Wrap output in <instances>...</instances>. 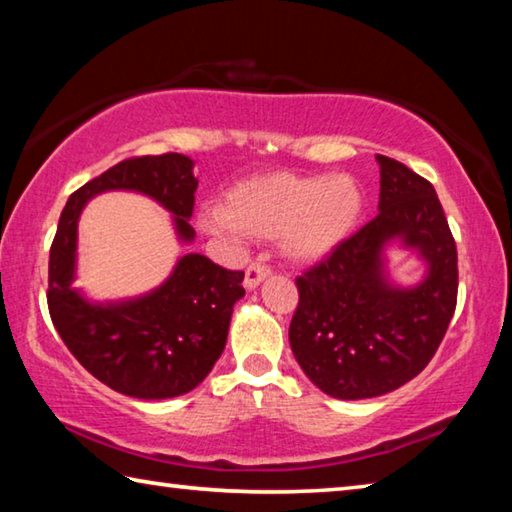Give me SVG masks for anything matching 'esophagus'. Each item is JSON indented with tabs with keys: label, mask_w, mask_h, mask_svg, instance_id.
<instances>
[{
	"label": "esophagus",
	"mask_w": 512,
	"mask_h": 512,
	"mask_svg": "<svg viewBox=\"0 0 512 512\" xmlns=\"http://www.w3.org/2000/svg\"><path fill=\"white\" fill-rule=\"evenodd\" d=\"M268 275H271V266H266L262 262H253V264L246 268L244 284H246L248 289H257L259 284H262Z\"/></svg>",
	"instance_id": "esophagus-1"
}]
</instances>
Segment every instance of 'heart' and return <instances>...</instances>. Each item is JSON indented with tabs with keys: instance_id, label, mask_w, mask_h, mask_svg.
<instances>
[{
	"instance_id": "heart-1",
	"label": "heart",
	"mask_w": 512,
	"mask_h": 512,
	"mask_svg": "<svg viewBox=\"0 0 512 512\" xmlns=\"http://www.w3.org/2000/svg\"><path fill=\"white\" fill-rule=\"evenodd\" d=\"M363 189L348 173L300 176L275 171L241 180L225 194L223 207L201 216L205 230L280 237L296 262H318L348 241L363 214Z\"/></svg>"
}]
</instances>
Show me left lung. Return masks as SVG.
Wrapping results in <instances>:
<instances>
[{"label":"left lung","mask_w":512,"mask_h":512,"mask_svg":"<svg viewBox=\"0 0 512 512\" xmlns=\"http://www.w3.org/2000/svg\"><path fill=\"white\" fill-rule=\"evenodd\" d=\"M379 162V214L323 262L296 277L293 357L336 400L391 393L427 368L456 309L458 257L436 189L406 164ZM400 238L428 277L400 290L383 273V246Z\"/></svg>","instance_id":"obj_1"}]
</instances>
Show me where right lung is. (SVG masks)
Instances as JSON below:
<instances>
[{"instance_id": "right-lung-1", "label": "right lung", "mask_w": 512, "mask_h": 512, "mask_svg": "<svg viewBox=\"0 0 512 512\" xmlns=\"http://www.w3.org/2000/svg\"><path fill=\"white\" fill-rule=\"evenodd\" d=\"M187 155L128 158L67 198L49 253L47 305L54 327L81 366L112 391L140 400L185 395L210 375L228 339L232 307L244 298V271L205 255L178 259L167 282L142 298L85 300L76 275V223L92 196L110 189L140 192L173 214L180 241H192L198 180Z\"/></svg>"}]
</instances>
